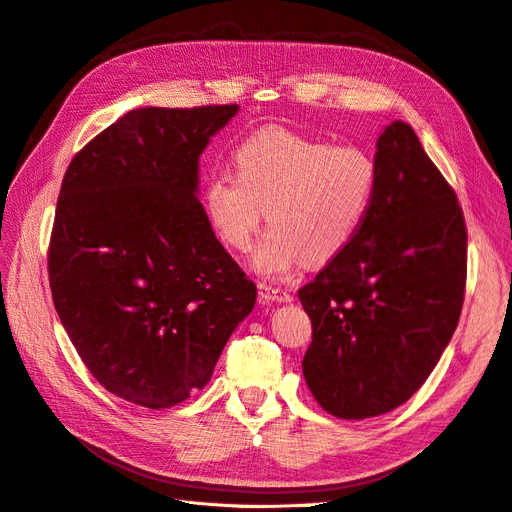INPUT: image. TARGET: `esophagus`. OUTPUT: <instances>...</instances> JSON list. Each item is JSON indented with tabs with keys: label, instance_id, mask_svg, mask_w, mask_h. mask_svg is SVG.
<instances>
[{
	"label": "esophagus",
	"instance_id": "obj_1",
	"mask_svg": "<svg viewBox=\"0 0 512 512\" xmlns=\"http://www.w3.org/2000/svg\"><path fill=\"white\" fill-rule=\"evenodd\" d=\"M257 289H259V302H263V304L291 302L293 300V295L289 291H285L283 287H274V285L266 283V280H261V283H257Z\"/></svg>",
	"mask_w": 512,
	"mask_h": 512
}]
</instances>
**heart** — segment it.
<instances>
[{
    "mask_svg": "<svg viewBox=\"0 0 512 512\" xmlns=\"http://www.w3.org/2000/svg\"><path fill=\"white\" fill-rule=\"evenodd\" d=\"M232 161L236 176L206 180L204 208L221 242L238 253L251 249L268 217L272 227L253 259L261 274L336 259L359 234L374 200L376 166L355 144L268 125L240 140Z\"/></svg>",
    "mask_w": 512,
    "mask_h": 512,
    "instance_id": "b5f03b06",
    "label": "heart"
}]
</instances>
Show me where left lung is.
<instances>
[{"instance_id": "8db88e82", "label": "left lung", "mask_w": 512, "mask_h": 512, "mask_svg": "<svg viewBox=\"0 0 512 512\" xmlns=\"http://www.w3.org/2000/svg\"><path fill=\"white\" fill-rule=\"evenodd\" d=\"M374 166L359 234L298 291L312 323L306 385L340 419L404 404L436 368L464 306L468 232L453 187L402 121L378 138Z\"/></svg>"}]
</instances>
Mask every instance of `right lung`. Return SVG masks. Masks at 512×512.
Listing matches in <instances>:
<instances>
[{
    "label": "right lung",
    "instance_id": "right-lung-1",
    "mask_svg": "<svg viewBox=\"0 0 512 512\" xmlns=\"http://www.w3.org/2000/svg\"><path fill=\"white\" fill-rule=\"evenodd\" d=\"M236 112L131 110L65 170L46 253L55 310L95 381L131 404L202 389L255 306L195 195L197 161Z\"/></svg>",
    "mask_w": 512,
    "mask_h": 512
}]
</instances>
